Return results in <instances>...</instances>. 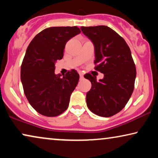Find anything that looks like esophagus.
Wrapping results in <instances>:
<instances>
[{
  "instance_id": "1",
  "label": "esophagus",
  "mask_w": 158,
  "mask_h": 158,
  "mask_svg": "<svg viewBox=\"0 0 158 158\" xmlns=\"http://www.w3.org/2000/svg\"><path fill=\"white\" fill-rule=\"evenodd\" d=\"M79 75H80V77H81V78H83V73H82L80 71L79 72Z\"/></svg>"
}]
</instances>
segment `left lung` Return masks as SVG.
Segmentation results:
<instances>
[{"label":"left lung","mask_w":158,"mask_h":158,"mask_svg":"<svg viewBox=\"0 0 158 158\" xmlns=\"http://www.w3.org/2000/svg\"><path fill=\"white\" fill-rule=\"evenodd\" d=\"M81 29L94 44L95 70L104 74L99 81L90 73L84 75L92 85L86 94L88 108L98 116H112L124 109L135 88L137 72L130 49L122 36L106 26Z\"/></svg>","instance_id":"obj_1"}]
</instances>
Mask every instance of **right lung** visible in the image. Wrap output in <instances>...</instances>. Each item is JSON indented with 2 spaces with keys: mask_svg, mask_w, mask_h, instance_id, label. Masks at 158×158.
Segmentation results:
<instances>
[{
  "mask_svg": "<svg viewBox=\"0 0 158 158\" xmlns=\"http://www.w3.org/2000/svg\"><path fill=\"white\" fill-rule=\"evenodd\" d=\"M80 33L77 27H49L27 47L21 67V83L28 101L43 116H59L68 109L80 76L74 69L62 77L55 75V63L63 57L68 41Z\"/></svg>",
  "mask_w": 158,
  "mask_h": 158,
  "instance_id": "right-lung-1",
  "label": "right lung"
}]
</instances>
